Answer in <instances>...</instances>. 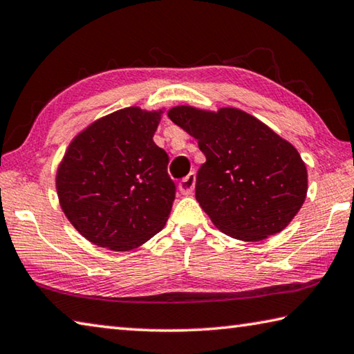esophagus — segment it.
<instances>
[{"label": "esophagus", "instance_id": "1", "mask_svg": "<svg viewBox=\"0 0 354 354\" xmlns=\"http://www.w3.org/2000/svg\"><path fill=\"white\" fill-rule=\"evenodd\" d=\"M194 187H196V174L194 172H189L187 177L183 178V180L180 182V185H178V189H180V193L188 196L194 191Z\"/></svg>", "mask_w": 354, "mask_h": 354}]
</instances>
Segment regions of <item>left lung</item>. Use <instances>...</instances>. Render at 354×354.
I'll list each match as a JSON object with an SVG mask.
<instances>
[{
	"instance_id": "1",
	"label": "left lung",
	"mask_w": 354,
	"mask_h": 354,
	"mask_svg": "<svg viewBox=\"0 0 354 354\" xmlns=\"http://www.w3.org/2000/svg\"><path fill=\"white\" fill-rule=\"evenodd\" d=\"M167 116L205 155L196 199L222 233L257 243L289 225L308 193L306 165L289 141L233 107L177 105Z\"/></svg>"
}]
</instances>
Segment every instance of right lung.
<instances>
[{
	"label": "right lung",
	"mask_w": 354,
	"mask_h": 354,
	"mask_svg": "<svg viewBox=\"0 0 354 354\" xmlns=\"http://www.w3.org/2000/svg\"><path fill=\"white\" fill-rule=\"evenodd\" d=\"M163 110L127 107L74 136L55 174L62 212L85 239L127 252L165 227L176 199L169 157L153 142Z\"/></svg>",
	"instance_id": "right-lung-1"
}]
</instances>
